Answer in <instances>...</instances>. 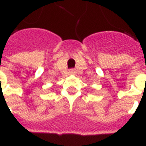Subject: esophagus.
<instances>
[{"instance_id":"esophagus-1","label":"esophagus","mask_w":146,"mask_h":146,"mask_svg":"<svg viewBox=\"0 0 146 146\" xmlns=\"http://www.w3.org/2000/svg\"><path fill=\"white\" fill-rule=\"evenodd\" d=\"M69 73H70V74H73V73H74V70H70Z\"/></svg>"}]
</instances>
